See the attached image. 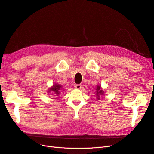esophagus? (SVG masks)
Here are the masks:
<instances>
[{"label": "esophagus", "mask_w": 154, "mask_h": 154, "mask_svg": "<svg viewBox=\"0 0 154 154\" xmlns=\"http://www.w3.org/2000/svg\"><path fill=\"white\" fill-rule=\"evenodd\" d=\"M74 87L77 88V89H80V88L82 87V85L81 84H75L74 85Z\"/></svg>", "instance_id": "obj_1"}]
</instances>
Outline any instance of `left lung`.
<instances>
[{
	"mask_svg": "<svg viewBox=\"0 0 154 154\" xmlns=\"http://www.w3.org/2000/svg\"><path fill=\"white\" fill-rule=\"evenodd\" d=\"M96 97L97 99H100V95H103V91L101 89V87L100 86H97L96 88Z\"/></svg>",
	"mask_w": 154,
	"mask_h": 154,
	"instance_id": "obj_1",
	"label": "left lung"
}]
</instances>
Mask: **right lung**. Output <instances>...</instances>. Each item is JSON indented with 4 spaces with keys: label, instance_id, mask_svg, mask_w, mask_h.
<instances>
[{
    "label": "right lung",
    "instance_id": "obj_1",
    "mask_svg": "<svg viewBox=\"0 0 154 154\" xmlns=\"http://www.w3.org/2000/svg\"><path fill=\"white\" fill-rule=\"evenodd\" d=\"M61 88H62V86L61 85H60L58 84H54V85H53V87L52 88H50L49 92L53 91L54 93V94L59 95L60 93V90L61 89Z\"/></svg>",
    "mask_w": 154,
    "mask_h": 154
}]
</instances>
